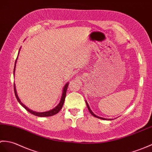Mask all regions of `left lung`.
<instances>
[{
	"label": "left lung",
	"mask_w": 152,
	"mask_h": 152,
	"mask_svg": "<svg viewBox=\"0 0 152 152\" xmlns=\"http://www.w3.org/2000/svg\"><path fill=\"white\" fill-rule=\"evenodd\" d=\"M86 102V106H87V107H88V110H89V112L90 113V114H92V116H94V117H96V118H99V119H102V120H111L112 119H107V118H102V117H99V116H97V115H96L95 114H94L92 111V110L90 109V107H89V105H88V102H86V100L85 101Z\"/></svg>",
	"instance_id": "obj_1"
}]
</instances>
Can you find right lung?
Segmentation results:
<instances>
[{"mask_svg": "<svg viewBox=\"0 0 152 152\" xmlns=\"http://www.w3.org/2000/svg\"><path fill=\"white\" fill-rule=\"evenodd\" d=\"M20 49H21V48L19 49V53H18V57H17L16 60H15V62L14 70H13V75H15V67H16V63H17V60H18V56H19V54ZM68 85H69V83H67L66 85H64V86L63 89H62V93L61 98H60L59 103L57 104V105L55 108H53V109L50 110H48V111H45V112H42V113L36 112V111H34L32 110H30V109H28L27 107H26L25 104L21 102V100H20L19 97H18V93H17L16 87H15V83H14V92H15V97H16L17 99H18V102L20 104H21V105L24 107L25 109L28 111V112H29L30 113L34 114V115L37 116H39V117H48V116H51L55 115V114L58 113L59 111L61 110V109L62 108L63 104H64V103L65 98H66V91H67V87H68Z\"/></svg>", "mask_w": 152, "mask_h": 152, "instance_id": "right-lung-1", "label": "right lung"}]
</instances>
